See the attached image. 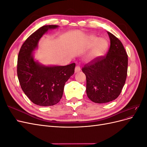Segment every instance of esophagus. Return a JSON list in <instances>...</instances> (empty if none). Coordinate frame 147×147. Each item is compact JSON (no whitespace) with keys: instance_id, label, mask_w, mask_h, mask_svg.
<instances>
[{"instance_id":"1","label":"esophagus","mask_w":147,"mask_h":147,"mask_svg":"<svg viewBox=\"0 0 147 147\" xmlns=\"http://www.w3.org/2000/svg\"><path fill=\"white\" fill-rule=\"evenodd\" d=\"M81 70V69H80V67L79 65H77L76 67H75V73H77V72H79Z\"/></svg>"}]
</instances>
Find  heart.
<instances>
[{
    "mask_svg": "<svg viewBox=\"0 0 147 147\" xmlns=\"http://www.w3.org/2000/svg\"><path fill=\"white\" fill-rule=\"evenodd\" d=\"M91 44H94L91 51V56L97 57L101 56L104 54L108 47V43L103 38H97L94 35H91L89 37Z\"/></svg>",
    "mask_w": 147,
    "mask_h": 147,
    "instance_id": "1",
    "label": "heart"
}]
</instances>
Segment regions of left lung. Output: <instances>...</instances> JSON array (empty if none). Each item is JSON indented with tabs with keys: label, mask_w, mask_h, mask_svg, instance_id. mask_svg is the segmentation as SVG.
<instances>
[{
	"label": "left lung",
	"mask_w": 147,
	"mask_h": 147,
	"mask_svg": "<svg viewBox=\"0 0 147 147\" xmlns=\"http://www.w3.org/2000/svg\"><path fill=\"white\" fill-rule=\"evenodd\" d=\"M110 47L105 56L97 57L84 65L86 94L95 103H107L116 99L125 84L128 58L122 43L107 32Z\"/></svg>",
	"instance_id": "1"
}]
</instances>
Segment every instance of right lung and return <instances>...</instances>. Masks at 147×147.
Returning <instances> with one entry per match:
<instances>
[{
	"label": "right lung",
	"instance_id": "1",
	"mask_svg": "<svg viewBox=\"0 0 147 147\" xmlns=\"http://www.w3.org/2000/svg\"><path fill=\"white\" fill-rule=\"evenodd\" d=\"M58 28L47 25L40 28L21 46L17 63V74L21 89L34 104L51 106L58 103L65 82L74 74L75 64L65 66L44 65L34 60L33 51L39 40L48 30Z\"/></svg>",
	"mask_w": 147,
	"mask_h": 147
}]
</instances>
